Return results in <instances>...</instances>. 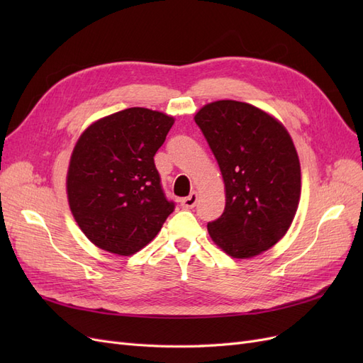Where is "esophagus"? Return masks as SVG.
Masks as SVG:
<instances>
[{
  "instance_id": "esophagus-1",
  "label": "esophagus",
  "mask_w": 363,
  "mask_h": 363,
  "mask_svg": "<svg viewBox=\"0 0 363 363\" xmlns=\"http://www.w3.org/2000/svg\"><path fill=\"white\" fill-rule=\"evenodd\" d=\"M196 201H199V194L191 192L188 196H186V199L182 200V204L184 208H194Z\"/></svg>"
}]
</instances>
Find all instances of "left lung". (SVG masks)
<instances>
[{
  "instance_id": "obj_1",
  "label": "left lung",
  "mask_w": 363,
  "mask_h": 363,
  "mask_svg": "<svg viewBox=\"0 0 363 363\" xmlns=\"http://www.w3.org/2000/svg\"><path fill=\"white\" fill-rule=\"evenodd\" d=\"M195 123L225 184V208L207 224L208 235L228 256H257L284 236L298 207L301 169L294 142L276 118L233 100L206 104Z\"/></svg>"
}]
</instances>
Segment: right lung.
Instances as JSON below:
<instances>
[{
    "mask_svg": "<svg viewBox=\"0 0 363 363\" xmlns=\"http://www.w3.org/2000/svg\"><path fill=\"white\" fill-rule=\"evenodd\" d=\"M174 118L130 107L98 119L77 142L67 177L71 212L98 248L130 256L174 212L155 164Z\"/></svg>",
    "mask_w": 363,
    "mask_h": 363,
    "instance_id": "obj_1",
    "label": "right lung"
}]
</instances>
